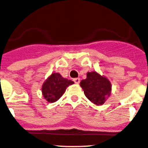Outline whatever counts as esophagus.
Here are the masks:
<instances>
[{"instance_id":"esophagus-1","label":"esophagus","mask_w":148,"mask_h":148,"mask_svg":"<svg viewBox=\"0 0 148 148\" xmlns=\"http://www.w3.org/2000/svg\"><path fill=\"white\" fill-rule=\"evenodd\" d=\"M73 81H74V82H75L76 84H78L80 83V78H74V79H73Z\"/></svg>"}]
</instances>
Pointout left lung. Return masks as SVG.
Masks as SVG:
<instances>
[{
	"label": "left lung",
	"instance_id": "left-lung-1",
	"mask_svg": "<svg viewBox=\"0 0 148 148\" xmlns=\"http://www.w3.org/2000/svg\"><path fill=\"white\" fill-rule=\"evenodd\" d=\"M86 75V78L80 83L85 96L95 105H103L111 94L110 82L95 71L88 72Z\"/></svg>",
	"mask_w": 148,
	"mask_h": 148
}]
</instances>
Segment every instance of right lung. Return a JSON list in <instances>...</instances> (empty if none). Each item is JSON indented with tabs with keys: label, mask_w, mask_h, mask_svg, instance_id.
Returning a JSON list of instances; mask_svg holds the SVG:
<instances>
[{
	"label": "right lung",
	"mask_w": 148,
	"mask_h": 148,
	"mask_svg": "<svg viewBox=\"0 0 148 148\" xmlns=\"http://www.w3.org/2000/svg\"><path fill=\"white\" fill-rule=\"evenodd\" d=\"M74 84L70 80L64 78L60 73H52L42 85V94L49 102L58 100L70 85Z\"/></svg>",
	"instance_id": "obj_1"
}]
</instances>
